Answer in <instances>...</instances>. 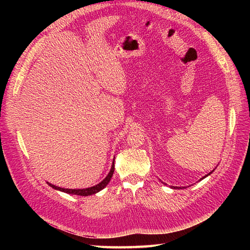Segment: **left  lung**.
I'll return each instance as SVG.
<instances>
[{
	"instance_id": "left-lung-1",
	"label": "left lung",
	"mask_w": 250,
	"mask_h": 250,
	"mask_svg": "<svg viewBox=\"0 0 250 250\" xmlns=\"http://www.w3.org/2000/svg\"><path fill=\"white\" fill-rule=\"evenodd\" d=\"M210 173H211V172H210ZM210 173H209V174H210ZM209 174H208V175H209ZM206 176H207V175H206ZM206 176H204V177H206ZM204 177H203V178H204ZM172 188H173V189H177V187H172Z\"/></svg>"
}]
</instances>
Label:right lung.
<instances>
[{"mask_svg":"<svg viewBox=\"0 0 250 250\" xmlns=\"http://www.w3.org/2000/svg\"><path fill=\"white\" fill-rule=\"evenodd\" d=\"M114 169H115V164H114V162H113V166H111V168H110V171H109L107 176H106L100 184L93 186V187L86 188V189H64V188L57 187V186L51 185V184H49V183H48V185L50 186V187L55 188V189H57V190L63 191V192H65V193H71V194H76V195H83V196L91 195V194H94V193L99 192L100 190H102L104 187H106V185H107V184L109 183V180H110L111 176H113Z\"/></svg>","mask_w":250,"mask_h":250,"instance_id":"add662e5","label":"right lung"}]
</instances>
